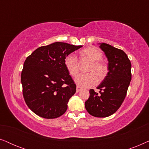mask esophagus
I'll list each match as a JSON object with an SVG mask.
<instances>
[{
  "instance_id": "1",
  "label": "esophagus",
  "mask_w": 149,
  "mask_h": 149,
  "mask_svg": "<svg viewBox=\"0 0 149 149\" xmlns=\"http://www.w3.org/2000/svg\"><path fill=\"white\" fill-rule=\"evenodd\" d=\"M81 89H82V88H81V87H79V86H77V92L78 93V92H79V91H80Z\"/></svg>"
}]
</instances>
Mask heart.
I'll return each instance as SVG.
<instances>
[{
  "instance_id": "b5f03b06",
  "label": "heart",
  "mask_w": 149,
  "mask_h": 149,
  "mask_svg": "<svg viewBox=\"0 0 149 149\" xmlns=\"http://www.w3.org/2000/svg\"><path fill=\"white\" fill-rule=\"evenodd\" d=\"M81 54L84 58L91 61L88 70L91 72L78 75L75 78L74 82L79 87L86 88L91 87L96 85L99 81L98 76L95 72L97 73L100 77H103L107 72V66L100 60L102 58V54L98 49L89 47L81 51ZM64 64L71 76H77L79 72V62L78 59L74 54L67 55L64 58Z\"/></svg>"
}]
</instances>
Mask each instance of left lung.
Wrapping results in <instances>:
<instances>
[{"label": "left lung", "mask_w": 149, "mask_h": 149, "mask_svg": "<svg viewBox=\"0 0 149 149\" xmlns=\"http://www.w3.org/2000/svg\"><path fill=\"white\" fill-rule=\"evenodd\" d=\"M99 45L108 59L109 72L97 87L99 93L89 90L85 107L93 117H107L115 113L125 99L132 79V64L123 50L104 42Z\"/></svg>", "instance_id": "obj_1"}]
</instances>
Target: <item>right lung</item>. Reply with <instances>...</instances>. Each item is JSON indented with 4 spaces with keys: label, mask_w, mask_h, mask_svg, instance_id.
Listing matches in <instances>:
<instances>
[{
    "label": "right lung",
    "mask_w": 149,
    "mask_h": 149,
    "mask_svg": "<svg viewBox=\"0 0 149 149\" xmlns=\"http://www.w3.org/2000/svg\"><path fill=\"white\" fill-rule=\"evenodd\" d=\"M81 47L56 42L38 47L26 58L21 74L23 95L36 115L55 119L66 111L76 85L64 66V58Z\"/></svg>",
    "instance_id": "obj_1"
}]
</instances>
